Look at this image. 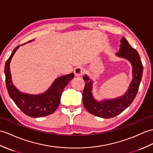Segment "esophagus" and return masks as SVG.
Wrapping results in <instances>:
<instances>
[{
	"label": "esophagus",
	"mask_w": 153,
	"mask_h": 153,
	"mask_svg": "<svg viewBox=\"0 0 153 153\" xmlns=\"http://www.w3.org/2000/svg\"><path fill=\"white\" fill-rule=\"evenodd\" d=\"M84 72V69L82 67H78L74 71V73L75 76H80Z\"/></svg>",
	"instance_id": "34e87169"
}]
</instances>
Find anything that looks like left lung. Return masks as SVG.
Here are the masks:
<instances>
[{
    "label": "left lung",
    "mask_w": 153,
    "mask_h": 153,
    "mask_svg": "<svg viewBox=\"0 0 153 153\" xmlns=\"http://www.w3.org/2000/svg\"><path fill=\"white\" fill-rule=\"evenodd\" d=\"M120 43L119 51L116 56L129 61L132 67L133 76L126 92L117 98L97 101L92 94V80L87 74L82 77L86 81L82 94L83 105L90 113L98 117L110 118L120 114L133 102L140 87L143 70L140 57L136 50L132 48L124 37L120 40Z\"/></svg>",
    "instance_id": "1"
}]
</instances>
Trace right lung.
I'll list each match as a JSON object with an SVG mask.
<instances>
[{
    "label": "right lung",
    "instance_id": "add662e5",
    "mask_svg": "<svg viewBox=\"0 0 153 153\" xmlns=\"http://www.w3.org/2000/svg\"><path fill=\"white\" fill-rule=\"evenodd\" d=\"M31 41L30 40L28 42ZM19 46H18L13 50L5 64L6 85L9 96L19 109L29 117L39 118L51 114L58 107L63 90L73 79L74 74L72 73L57 78L48 89L42 94H29L22 92L13 85L10 69L12 57Z\"/></svg>",
    "mask_w": 153,
    "mask_h": 153
}]
</instances>
